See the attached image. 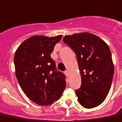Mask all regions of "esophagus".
<instances>
[{
    "label": "esophagus",
    "mask_w": 122,
    "mask_h": 122,
    "mask_svg": "<svg viewBox=\"0 0 122 122\" xmlns=\"http://www.w3.org/2000/svg\"><path fill=\"white\" fill-rule=\"evenodd\" d=\"M65 74L66 76H68V70H66V71H65Z\"/></svg>",
    "instance_id": "1"
}]
</instances>
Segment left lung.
<instances>
[{
  "label": "left lung",
  "mask_w": 122,
  "mask_h": 122,
  "mask_svg": "<svg viewBox=\"0 0 122 122\" xmlns=\"http://www.w3.org/2000/svg\"><path fill=\"white\" fill-rule=\"evenodd\" d=\"M64 43L76 54L81 86L76 91L82 106L92 109L105 100L111 86L114 64L109 46L98 36L88 32L66 36Z\"/></svg>",
  "instance_id": "obj_1"
}]
</instances>
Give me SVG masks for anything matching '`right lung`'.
<instances>
[{
    "label": "right lung",
    "instance_id": "obj_1",
    "mask_svg": "<svg viewBox=\"0 0 122 122\" xmlns=\"http://www.w3.org/2000/svg\"><path fill=\"white\" fill-rule=\"evenodd\" d=\"M62 36H34L22 42L14 56L15 75L22 91L39 105L58 100L66 87L65 76L56 68L50 55Z\"/></svg>",
    "mask_w": 122,
    "mask_h": 122
}]
</instances>
